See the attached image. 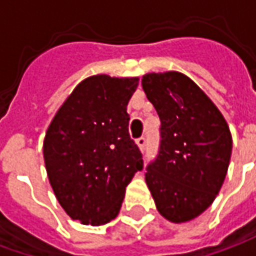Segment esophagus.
<instances>
[{
    "instance_id": "esophagus-1",
    "label": "esophagus",
    "mask_w": 256,
    "mask_h": 256,
    "mask_svg": "<svg viewBox=\"0 0 256 256\" xmlns=\"http://www.w3.org/2000/svg\"><path fill=\"white\" fill-rule=\"evenodd\" d=\"M136 142H137V145L140 146V150L144 152L145 146H146V138H145V137H140V138H137Z\"/></svg>"
}]
</instances>
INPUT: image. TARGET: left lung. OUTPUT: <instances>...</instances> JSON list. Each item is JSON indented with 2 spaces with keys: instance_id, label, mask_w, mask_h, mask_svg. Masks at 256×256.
<instances>
[{
  "instance_id": "8db88e82",
  "label": "left lung",
  "mask_w": 256,
  "mask_h": 256,
  "mask_svg": "<svg viewBox=\"0 0 256 256\" xmlns=\"http://www.w3.org/2000/svg\"><path fill=\"white\" fill-rule=\"evenodd\" d=\"M142 89L160 119L159 150L145 181L158 211L186 222L208 208L225 181L232 136L220 110L184 74H146Z\"/></svg>"
}]
</instances>
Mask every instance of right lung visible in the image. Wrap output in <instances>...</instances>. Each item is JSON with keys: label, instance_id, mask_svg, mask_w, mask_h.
Segmentation results:
<instances>
[{"label": "right lung", "instance_id": "right-lung-1", "mask_svg": "<svg viewBox=\"0 0 256 256\" xmlns=\"http://www.w3.org/2000/svg\"><path fill=\"white\" fill-rule=\"evenodd\" d=\"M138 78L94 75L74 89L44 141L53 192L64 211L84 225H104L120 210L124 190L144 167L128 133V102Z\"/></svg>", "mask_w": 256, "mask_h": 256}]
</instances>
